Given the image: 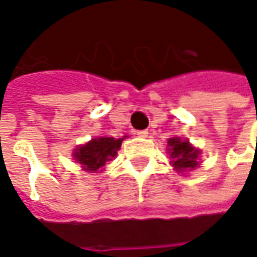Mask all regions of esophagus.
I'll list each match as a JSON object with an SVG mask.
<instances>
[{
  "instance_id": "34e87169",
  "label": "esophagus",
  "mask_w": 257,
  "mask_h": 257,
  "mask_svg": "<svg viewBox=\"0 0 257 257\" xmlns=\"http://www.w3.org/2000/svg\"><path fill=\"white\" fill-rule=\"evenodd\" d=\"M137 135H138L140 138H147V137H148V131H147V129H142V131H137Z\"/></svg>"
}]
</instances>
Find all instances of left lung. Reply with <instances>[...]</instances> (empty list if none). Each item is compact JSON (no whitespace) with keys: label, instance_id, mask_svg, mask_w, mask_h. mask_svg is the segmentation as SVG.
<instances>
[{"label":"left lung","instance_id":"obj_1","mask_svg":"<svg viewBox=\"0 0 257 257\" xmlns=\"http://www.w3.org/2000/svg\"><path fill=\"white\" fill-rule=\"evenodd\" d=\"M170 145V155L173 158L174 168L178 173H183L185 170H193L198 165V151L194 150L188 141H181L180 138L168 140Z\"/></svg>","mask_w":257,"mask_h":257}]
</instances>
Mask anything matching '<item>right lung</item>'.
<instances>
[{
    "instance_id": "obj_1",
    "label": "right lung",
    "mask_w": 257,
    "mask_h": 257,
    "mask_svg": "<svg viewBox=\"0 0 257 257\" xmlns=\"http://www.w3.org/2000/svg\"><path fill=\"white\" fill-rule=\"evenodd\" d=\"M122 140H115L112 137L107 138H97L92 140L89 144L77 148L74 151V158L79 164H82L87 171H97L100 170L106 161L112 160L116 155V151L120 148Z\"/></svg>"
}]
</instances>
